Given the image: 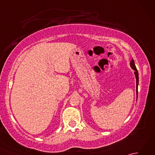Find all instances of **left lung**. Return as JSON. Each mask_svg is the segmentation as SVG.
I'll return each mask as SVG.
<instances>
[{"mask_svg":"<svg viewBox=\"0 0 155 155\" xmlns=\"http://www.w3.org/2000/svg\"><path fill=\"white\" fill-rule=\"evenodd\" d=\"M130 65V67L132 68L133 70L134 71V75H135V77H136V84H137L136 91H137V97H138V85H139V73H138L137 69L136 68V66H135V64H134V61L133 59L131 60Z\"/></svg>","mask_w":155,"mask_h":155,"instance_id":"8db88e82","label":"left lung"}]
</instances>
